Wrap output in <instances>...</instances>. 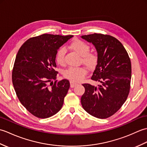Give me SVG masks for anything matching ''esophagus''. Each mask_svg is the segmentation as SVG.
<instances>
[{
    "label": "esophagus",
    "mask_w": 147,
    "mask_h": 147,
    "mask_svg": "<svg viewBox=\"0 0 147 147\" xmlns=\"http://www.w3.org/2000/svg\"><path fill=\"white\" fill-rule=\"evenodd\" d=\"M77 85H78V84H77L76 83H74V82H73V81H71V82H70V86H71V88H73V87L76 86Z\"/></svg>",
    "instance_id": "esophagus-1"
}]
</instances>
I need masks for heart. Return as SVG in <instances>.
Segmentation results:
<instances>
[{
	"label": "heart",
	"instance_id": "heart-1",
	"mask_svg": "<svg viewBox=\"0 0 147 147\" xmlns=\"http://www.w3.org/2000/svg\"><path fill=\"white\" fill-rule=\"evenodd\" d=\"M70 48L82 56L83 63L89 69H92L95 67L98 63V56L96 52L90 51V47L88 43L81 40H75L71 43ZM65 54V50L64 47H61L56 52L55 59L58 64H64ZM87 73L88 71L84 67H70L64 71V76L73 82H80L84 78Z\"/></svg>",
	"mask_w": 147,
	"mask_h": 147
}]
</instances>
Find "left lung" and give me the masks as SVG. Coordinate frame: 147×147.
<instances>
[{
    "instance_id": "8db88e82",
    "label": "left lung",
    "mask_w": 147,
    "mask_h": 147,
    "mask_svg": "<svg viewBox=\"0 0 147 147\" xmlns=\"http://www.w3.org/2000/svg\"><path fill=\"white\" fill-rule=\"evenodd\" d=\"M92 43L98 56L91 79L100 83L97 86L83 84L85 91L81 98L83 108L92 116L106 119L124 104L130 90L131 64L123 44L115 37L100 33L83 35Z\"/></svg>"
}]
</instances>
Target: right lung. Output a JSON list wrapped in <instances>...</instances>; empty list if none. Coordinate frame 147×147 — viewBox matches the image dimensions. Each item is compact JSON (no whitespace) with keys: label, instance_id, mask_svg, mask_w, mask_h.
I'll list each match as a JSON object with an SVG mask.
<instances>
[{"label":"right lung","instance_id":"obj_1","mask_svg":"<svg viewBox=\"0 0 147 147\" xmlns=\"http://www.w3.org/2000/svg\"><path fill=\"white\" fill-rule=\"evenodd\" d=\"M73 35L51 34L32 37L21 45L16 57L12 80L21 104L36 117L57 114L70 87L67 80H56L55 54Z\"/></svg>","mask_w":147,"mask_h":147}]
</instances>
